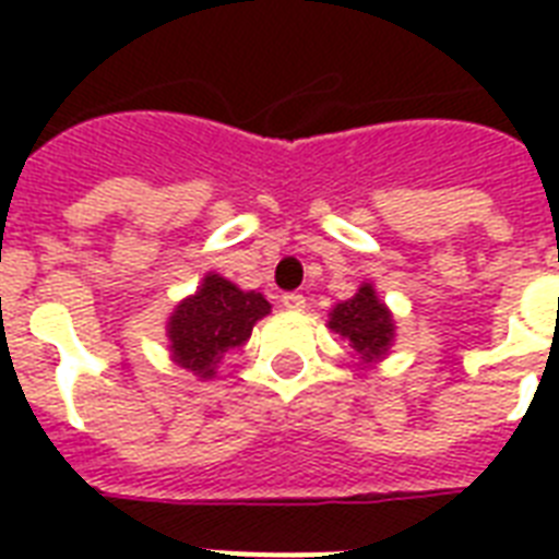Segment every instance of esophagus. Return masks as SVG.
<instances>
[{
    "label": "esophagus",
    "instance_id": "1",
    "mask_svg": "<svg viewBox=\"0 0 559 559\" xmlns=\"http://www.w3.org/2000/svg\"><path fill=\"white\" fill-rule=\"evenodd\" d=\"M281 305L287 307V310H305L307 298L301 296V293H284V296H281Z\"/></svg>",
    "mask_w": 559,
    "mask_h": 559
}]
</instances>
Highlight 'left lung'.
I'll list each match as a JSON object with an SVG mask.
<instances>
[{
	"label": "left lung",
	"instance_id": "1",
	"mask_svg": "<svg viewBox=\"0 0 559 559\" xmlns=\"http://www.w3.org/2000/svg\"><path fill=\"white\" fill-rule=\"evenodd\" d=\"M331 328L342 333L350 342V348L362 354V359L382 357L394 336L391 313L380 298L373 296L371 284H362L357 296L333 307Z\"/></svg>",
	"mask_w": 559,
	"mask_h": 559
}]
</instances>
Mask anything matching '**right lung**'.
Here are the masks:
<instances>
[{
    "mask_svg": "<svg viewBox=\"0 0 559 559\" xmlns=\"http://www.w3.org/2000/svg\"><path fill=\"white\" fill-rule=\"evenodd\" d=\"M270 313L261 293H243L231 281L205 275L197 296L186 298L168 322L170 350L179 366L211 377L228 348H240L258 319Z\"/></svg>",
    "mask_w": 559,
    "mask_h": 559,
    "instance_id": "right-lung-1",
    "label": "right lung"
}]
</instances>
